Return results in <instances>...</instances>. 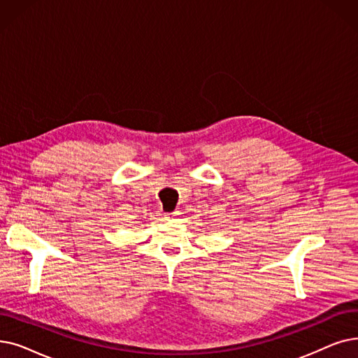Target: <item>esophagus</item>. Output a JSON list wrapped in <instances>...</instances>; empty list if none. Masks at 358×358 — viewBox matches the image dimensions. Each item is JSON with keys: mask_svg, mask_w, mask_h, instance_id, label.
Returning <instances> with one entry per match:
<instances>
[{"mask_svg": "<svg viewBox=\"0 0 358 358\" xmlns=\"http://www.w3.org/2000/svg\"><path fill=\"white\" fill-rule=\"evenodd\" d=\"M177 215H178L177 212H173V213H166V215H165V220H166V221H171V220H174V217H176Z\"/></svg>", "mask_w": 358, "mask_h": 358, "instance_id": "obj_1", "label": "esophagus"}]
</instances>
